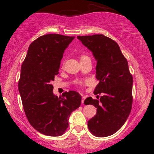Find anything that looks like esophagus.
I'll use <instances>...</instances> for the list:
<instances>
[{"instance_id": "1", "label": "esophagus", "mask_w": 154, "mask_h": 154, "mask_svg": "<svg viewBox=\"0 0 154 154\" xmlns=\"http://www.w3.org/2000/svg\"><path fill=\"white\" fill-rule=\"evenodd\" d=\"M85 96H82V103H84V101H85Z\"/></svg>"}]
</instances>
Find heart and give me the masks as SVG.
<instances>
[{
    "label": "heart",
    "mask_w": 154,
    "mask_h": 154,
    "mask_svg": "<svg viewBox=\"0 0 154 154\" xmlns=\"http://www.w3.org/2000/svg\"><path fill=\"white\" fill-rule=\"evenodd\" d=\"M86 57H88V56H82L80 57V60L82 59H84V58H86Z\"/></svg>",
    "instance_id": "obj_1"
}]
</instances>
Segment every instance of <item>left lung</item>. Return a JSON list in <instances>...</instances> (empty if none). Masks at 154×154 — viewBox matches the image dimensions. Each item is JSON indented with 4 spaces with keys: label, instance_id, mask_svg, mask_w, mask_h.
Returning a JSON list of instances; mask_svg holds the SVG:
<instances>
[{
    "label": "left lung",
    "instance_id": "left-lung-1",
    "mask_svg": "<svg viewBox=\"0 0 154 154\" xmlns=\"http://www.w3.org/2000/svg\"><path fill=\"white\" fill-rule=\"evenodd\" d=\"M92 51L97 61L96 79L99 81L94 93L100 100L88 97L85 105L97 108L96 115L88 121L90 131L96 137L113 135L128 119L132 104L133 79L128 63L118 44L103 35L77 36Z\"/></svg>",
    "mask_w": 154,
    "mask_h": 154
}]
</instances>
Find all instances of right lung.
I'll list each match as a JSON object with an SVG mask.
<instances>
[{
	"instance_id": "obj_1",
	"label": "right lung",
	"mask_w": 154,
	"mask_h": 154,
	"mask_svg": "<svg viewBox=\"0 0 154 154\" xmlns=\"http://www.w3.org/2000/svg\"><path fill=\"white\" fill-rule=\"evenodd\" d=\"M74 38L59 34L39 37L30 44L22 63L18 87L23 108L29 124L43 135H63L70 114L81 104L77 92L69 91L58 97L51 85L59 74L63 52Z\"/></svg>"
}]
</instances>
